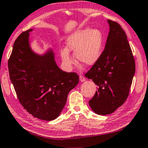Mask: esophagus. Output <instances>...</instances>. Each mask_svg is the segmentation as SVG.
I'll return each mask as SVG.
<instances>
[{
    "mask_svg": "<svg viewBox=\"0 0 148 148\" xmlns=\"http://www.w3.org/2000/svg\"><path fill=\"white\" fill-rule=\"evenodd\" d=\"M80 82H84V81H85V78L83 76H80Z\"/></svg>",
    "mask_w": 148,
    "mask_h": 148,
    "instance_id": "obj_1",
    "label": "esophagus"
}]
</instances>
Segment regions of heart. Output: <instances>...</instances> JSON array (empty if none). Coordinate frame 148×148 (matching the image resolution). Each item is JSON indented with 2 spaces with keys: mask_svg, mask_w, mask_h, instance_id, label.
<instances>
[{
  "mask_svg": "<svg viewBox=\"0 0 148 148\" xmlns=\"http://www.w3.org/2000/svg\"><path fill=\"white\" fill-rule=\"evenodd\" d=\"M104 37L99 29L85 28L73 33L66 40V48L60 51L61 57L65 66L71 68L74 59L71 51L74 52L76 59L86 65H93L100 57Z\"/></svg>",
  "mask_w": 148,
  "mask_h": 148,
  "instance_id": "obj_1",
  "label": "heart"
}]
</instances>
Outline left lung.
Here are the masks:
<instances>
[{"label":"left lung","mask_w":148,"mask_h":148,"mask_svg":"<svg viewBox=\"0 0 148 148\" xmlns=\"http://www.w3.org/2000/svg\"><path fill=\"white\" fill-rule=\"evenodd\" d=\"M109 25L105 48L98 60L85 74L98 85L89 104L96 114L108 115L124 103L135 72V62L124 31L118 23Z\"/></svg>","instance_id":"8db88e82"}]
</instances>
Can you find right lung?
<instances>
[{"label": "right lung", "instance_id": "right-lung-1", "mask_svg": "<svg viewBox=\"0 0 148 148\" xmlns=\"http://www.w3.org/2000/svg\"><path fill=\"white\" fill-rule=\"evenodd\" d=\"M33 30L22 33L15 41L8 61L9 77L24 108L33 117L51 121L60 115L79 76L61 70L51 48L42 55L33 51L29 40Z\"/></svg>", "mask_w": 148, "mask_h": 148}]
</instances>
